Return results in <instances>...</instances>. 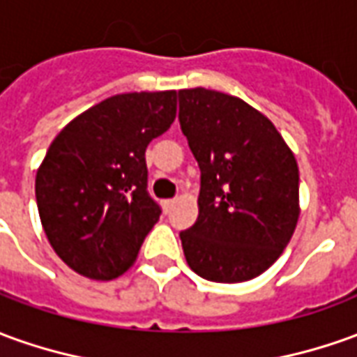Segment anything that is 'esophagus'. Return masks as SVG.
Listing matches in <instances>:
<instances>
[{"label": "esophagus", "instance_id": "34e87169", "mask_svg": "<svg viewBox=\"0 0 357 357\" xmlns=\"http://www.w3.org/2000/svg\"><path fill=\"white\" fill-rule=\"evenodd\" d=\"M174 204H176V200H174V198H169V200H163L165 211H171V210H173Z\"/></svg>", "mask_w": 357, "mask_h": 357}]
</instances>
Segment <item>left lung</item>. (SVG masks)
Wrapping results in <instances>:
<instances>
[{
	"mask_svg": "<svg viewBox=\"0 0 357 357\" xmlns=\"http://www.w3.org/2000/svg\"><path fill=\"white\" fill-rule=\"evenodd\" d=\"M178 120L200 167L198 220L181 231L188 266L221 284L260 276L296 231V157L262 112L220 91H178Z\"/></svg>",
	"mask_w": 357,
	"mask_h": 357,
	"instance_id": "8db88e82",
	"label": "left lung"
}]
</instances>
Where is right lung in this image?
<instances>
[{
	"label": "right lung",
	"mask_w": 357,
	"mask_h": 357,
	"mask_svg": "<svg viewBox=\"0 0 357 357\" xmlns=\"http://www.w3.org/2000/svg\"><path fill=\"white\" fill-rule=\"evenodd\" d=\"M176 116V91L124 93L73 118L36 171V206L56 255L77 274L114 280L136 262L161 208L146 149Z\"/></svg>",
	"instance_id": "right-lung-1"
}]
</instances>
